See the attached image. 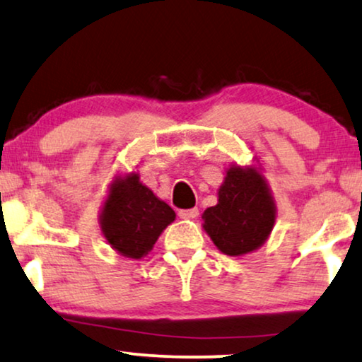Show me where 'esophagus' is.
<instances>
[{
  "label": "esophagus",
  "mask_w": 362,
  "mask_h": 362,
  "mask_svg": "<svg viewBox=\"0 0 362 362\" xmlns=\"http://www.w3.org/2000/svg\"><path fill=\"white\" fill-rule=\"evenodd\" d=\"M199 215V209H187V210H178V216L184 220H190V218H195V216Z\"/></svg>",
  "instance_id": "obj_1"
}]
</instances>
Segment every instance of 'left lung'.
Masks as SVG:
<instances>
[{
    "instance_id": "8db88e82",
    "label": "left lung",
    "mask_w": 362,
    "mask_h": 362,
    "mask_svg": "<svg viewBox=\"0 0 362 362\" xmlns=\"http://www.w3.org/2000/svg\"><path fill=\"white\" fill-rule=\"evenodd\" d=\"M204 228L230 257L262 247L274 225V204L262 175L231 167L218 190V204L205 210Z\"/></svg>"
}]
</instances>
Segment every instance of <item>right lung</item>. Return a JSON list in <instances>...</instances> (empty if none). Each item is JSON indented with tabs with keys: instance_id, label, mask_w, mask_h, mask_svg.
Returning <instances> with one entry per match:
<instances>
[{
	"instance_id": "right-lung-1",
	"label": "right lung",
	"mask_w": 362,
	"mask_h": 362,
	"mask_svg": "<svg viewBox=\"0 0 362 362\" xmlns=\"http://www.w3.org/2000/svg\"><path fill=\"white\" fill-rule=\"evenodd\" d=\"M175 220V211L139 182L137 173L115 182L105 202L100 226L112 248L139 259L151 252L158 235Z\"/></svg>"
}]
</instances>
